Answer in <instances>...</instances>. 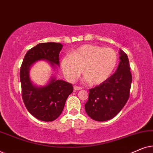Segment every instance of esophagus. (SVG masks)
<instances>
[{"label":"esophagus","mask_w":153,"mask_h":153,"mask_svg":"<svg viewBox=\"0 0 153 153\" xmlns=\"http://www.w3.org/2000/svg\"><path fill=\"white\" fill-rule=\"evenodd\" d=\"M81 87H80V86H77V85H74V91H79V90H81Z\"/></svg>","instance_id":"1"}]
</instances>
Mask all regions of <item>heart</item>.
<instances>
[{
	"label": "heart",
	"instance_id": "1",
	"mask_svg": "<svg viewBox=\"0 0 153 153\" xmlns=\"http://www.w3.org/2000/svg\"><path fill=\"white\" fill-rule=\"evenodd\" d=\"M118 60L116 52L111 48L85 45L62 58V70L66 78L74 81L83 70L85 80L92 85H98L109 78ZM84 70H82V68Z\"/></svg>",
	"mask_w": 153,
	"mask_h": 153
}]
</instances>
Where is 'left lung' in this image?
<instances>
[{"label":"left lung","mask_w":153,"mask_h":153,"mask_svg":"<svg viewBox=\"0 0 153 153\" xmlns=\"http://www.w3.org/2000/svg\"><path fill=\"white\" fill-rule=\"evenodd\" d=\"M116 72L107 80L89 89L85 110L92 119L106 121L114 118L124 107L129 97L132 76L127 54L120 50Z\"/></svg>","instance_id":"1"}]
</instances>
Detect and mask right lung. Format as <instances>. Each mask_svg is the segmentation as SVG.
Listing matches in <instances>:
<instances>
[{"mask_svg": "<svg viewBox=\"0 0 153 153\" xmlns=\"http://www.w3.org/2000/svg\"><path fill=\"white\" fill-rule=\"evenodd\" d=\"M60 43H39L28 50L20 69L22 99L27 110L38 120L51 122L61 114L67 98L72 93V84L52 79L48 85L35 86L29 78V69L38 60H46L53 66L59 65Z\"/></svg>", "mask_w": 153, "mask_h": 153, "instance_id": "right-lung-1", "label": "right lung"}]
</instances>
